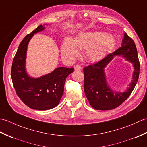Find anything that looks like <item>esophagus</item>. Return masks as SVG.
I'll return each mask as SVG.
<instances>
[{
  "instance_id": "obj_1",
  "label": "esophagus",
  "mask_w": 147,
  "mask_h": 147,
  "mask_svg": "<svg viewBox=\"0 0 147 147\" xmlns=\"http://www.w3.org/2000/svg\"><path fill=\"white\" fill-rule=\"evenodd\" d=\"M82 69V68L80 65H76L74 66V70L75 71H81Z\"/></svg>"
}]
</instances>
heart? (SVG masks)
<instances>
[{"mask_svg": "<svg viewBox=\"0 0 147 147\" xmlns=\"http://www.w3.org/2000/svg\"><path fill=\"white\" fill-rule=\"evenodd\" d=\"M115 44L111 35L103 32L80 34L73 40L65 39L61 46V54L67 61H73L79 54L80 49H85V57L90 61L96 62L104 58Z\"/></svg>", "mask_w": 147, "mask_h": 147, "instance_id": "1", "label": "heart"}]
</instances>
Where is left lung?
I'll return each instance as SVG.
<instances>
[{"label":"left lung","instance_id":"obj_1","mask_svg":"<svg viewBox=\"0 0 147 147\" xmlns=\"http://www.w3.org/2000/svg\"><path fill=\"white\" fill-rule=\"evenodd\" d=\"M122 47L101 61L83 69L84 91L90 105L96 110L107 111L117 107L131 94L138 82L140 65L135 43L125 33ZM115 55H122L134 64L135 71L129 88L124 92H115L107 85L104 68Z\"/></svg>","mask_w":147,"mask_h":147}]
</instances>
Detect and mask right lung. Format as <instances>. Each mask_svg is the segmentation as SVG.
<instances>
[{"label":"right lung","instance_id":"add662e5","mask_svg":"<svg viewBox=\"0 0 147 147\" xmlns=\"http://www.w3.org/2000/svg\"><path fill=\"white\" fill-rule=\"evenodd\" d=\"M44 29L41 24L24 37L18 47L11 68V78L17 95L28 107L39 111L54 108L59 104L65 79L74 71L73 67H62L38 78L28 75L25 69L28 44L34 34Z\"/></svg>","mask_w":147,"mask_h":147}]
</instances>
